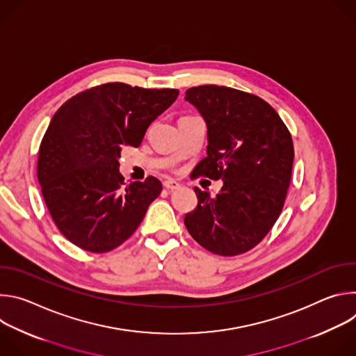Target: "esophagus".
Returning <instances> with one entry per match:
<instances>
[{"mask_svg":"<svg viewBox=\"0 0 356 356\" xmlns=\"http://www.w3.org/2000/svg\"><path fill=\"white\" fill-rule=\"evenodd\" d=\"M163 187L165 188H168V190H176V188H179L180 187V184L176 181V180H165L163 181Z\"/></svg>","mask_w":356,"mask_h":356,"instance_id":"esophagus-1","label":"esophagus"}]
</instances>
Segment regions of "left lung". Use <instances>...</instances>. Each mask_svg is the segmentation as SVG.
Segmentation results:
<instances>
[{
  "mask_svg": "<svg viewBox=\"0 0 356 356\" xmlns=\"http://www.w3.org/2000/svg\"><path fill=\"white\" fill-rule=\"evenodd\" d=\"M186 99L204 117L207 158L194 176L222 180L221 191L194 187L197 207L184 225L202 248L235 257L255 248L277 221L291 179V135L261 97L225 86H198Z\"/></svg>",
  "mask_w": 356,
  "mask_h": 356,
  "instance_id": "1",
  "label": "left lung"
}]
</instances>
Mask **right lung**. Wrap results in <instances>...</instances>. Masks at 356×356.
<instances>
[{"mask_svg":"<svg viewBox=\"0 0 356 356\" xmlns=\"http://www.w3.org/2000/svg\"><path fill=\"white\" fill-rule=\"evenodd\" d=\"M177 95L176 88L106 83L76 94L54 115L36 173L50 217L72 243L104 253L136 231L162 183L147 176L125 186L118 159L124 147L140 145Z\"/></svg>","mask_w":356,"mask_h":356,"instance_id":"1","label":"right lung"}]
</instances>
